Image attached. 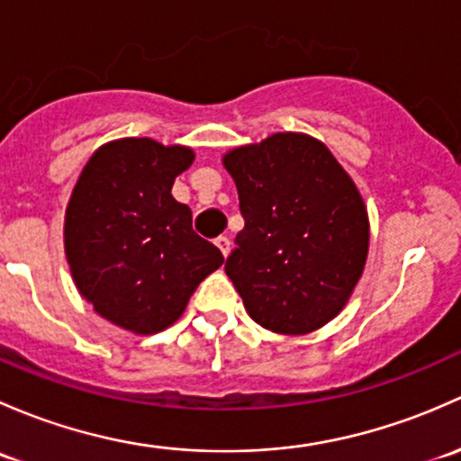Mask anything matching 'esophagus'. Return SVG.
<instances>
[{"label":"esophagus","mask_w":461,"mask_h":461,"mask_svg":"<svg viewBox=\"0 0 461 461\" xmlns=\"http://www.w3.org/2000/svg\"><path fill=\"white\" fill-rule=\"evenodd\" d=\"M215 246L221 250V255H224V258H229V253H230V240H229V237L220 235L215 240Z\"/></svg>","instance_id":"34e87169"}]
</instances>
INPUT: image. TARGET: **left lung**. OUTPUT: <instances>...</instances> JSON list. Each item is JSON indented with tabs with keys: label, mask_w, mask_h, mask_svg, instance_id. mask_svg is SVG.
<instances>
[{
	"label": "left lung",
	"mask_w": 461,
	"mask_h": 461,
	"mask_svg": "<svg viewBox=\"0 0 461 461\" xmlns=\"http://www.w3.org/2000/svg\"><path fill=\"white\" fill-rule=\"evenodd\" d=\"M240 195L226 275L259 326L306 335L335 320L364 273L368 211L324 141L275 132L221 158Z\"/></svg>",
	"instance_id": "obj_1"
}]
</instances>
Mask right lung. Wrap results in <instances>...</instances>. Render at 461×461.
I'll return each instance as SVG.
<instances>
[{"mask_svg": "<svg viewBox=\"0 0 461 461\" xmlns=\"http://www.w3.org/2000/svg\"><path fill=\"white\" fill-rule=\"evenodd\" d=\"M195 159L188 146L122 137L84 166L64 217V253L95 312L135 335L182 317L199 282L224 255L193 230L186 203L170 195Z\"/></svg>", "mask_w": 461, "mask_h": 461, "instance_id": "add662e5", "label": "right lung"}]
</instances>
